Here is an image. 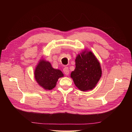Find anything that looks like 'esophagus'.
I'll list each match as a JSON object with an SVG mask.
<instances>
[{"mask_svg": "<svg viewBox=\"0 0 132 132\" xmlns=\"http://www.w3.org/2000/svg\"><path fill=\"white\" fill-rule=\"evenodd\" d=\"M63 71L64 74L66 75H68L69 74V70L68 67H65V68H64V69H63Z\"/></svg>", "mask_w": 132, "mask_h": 132, "instance_id": "1", "label": "esophagus"}]
</instances>
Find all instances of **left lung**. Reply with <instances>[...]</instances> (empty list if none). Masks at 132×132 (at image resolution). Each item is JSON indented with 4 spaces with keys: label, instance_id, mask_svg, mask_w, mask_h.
<instances>
[{
    "label": "left lung",
    "instance_id": "8db88e82",
    "mask_svg": "<svg viewBox=\"0 0 132 132\" xmlns=\"http://www.w3.org/2000/svg\"><path fill=\"white\" fill-rule=\"evenodd\" d=\"M75 69L71 77L80 90L86 91L93 89L102 76L100 64L91 52L78 54L75 60Z\"/></svg>",
    "mask_w": 132,
    "mask_h": 132
}]
</instances>
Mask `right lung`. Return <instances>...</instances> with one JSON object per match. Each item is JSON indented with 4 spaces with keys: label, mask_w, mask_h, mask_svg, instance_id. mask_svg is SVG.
Instances as JSON below:
<instances>
[{
    "label": "right lung",
    "mask_w": 132,
    "mask_h": 132,
    "mask_svg": "<svg viewBox=\"0 0 132 132\" xmlns=\"http://www.w3.org/2000/svg\"><path fill=\"white\" fill-rule=\"evenodd\" d=\"M63 77L61 71L52 68L49 62L40 61L35 71V77L37 83L45 89L55 87L59 78Z\"/></svg>",
    "instance_id": "obj_1"
}]
</instances>
